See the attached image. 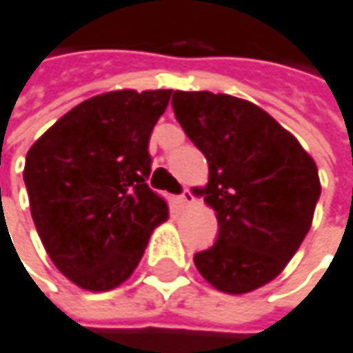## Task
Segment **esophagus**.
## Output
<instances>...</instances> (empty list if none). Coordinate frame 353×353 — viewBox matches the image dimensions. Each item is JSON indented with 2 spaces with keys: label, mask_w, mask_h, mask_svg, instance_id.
<instances>
[{
  "label": "esophagus",
  "mask_w": 353,
  "mask_h": 353,
  "mask_svg": "<svg viewBox=\"0 0 353 353\" xmlns=\"http://www.w3.org/2000/svg\"><path fill=\"white\" fill-rule=\"evenodd\" d=\"M177 199H179V205L181 208H192L196 203V197H194V194L190 190H183V194L177 197Z\"/></svg>",
  "instance_id": "34e87169"
}]
</instances>
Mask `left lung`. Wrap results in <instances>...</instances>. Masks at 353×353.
Wrapping results in <instances>:
<instances>
[{
  "label": "left lung",
  "mask_w": 353,
  "mask_h": 353,
  "mask_svg": "<svg viewBox=\"0 0 353 353\" xmlns=\"http://www.w3.org/2000/svg\"><path fill=\"white\" fill-rule=\"evenodd\" d=\"M174 114L208 159L196 196L216 212V243L194 256L223 294H248L278 278L312 228L321 185L300 141L256 103L228 94L174 92Z\"/></svg>",
  "instance_id": "obj_1"
}]
</instances>
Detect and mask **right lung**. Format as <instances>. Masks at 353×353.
I'll return each mask as SVG.
<instances>
[{"instance_id": "1", "label": "right lung", "mask_w": 353, "mask_h": 353, "mask_svg": "<svg viewBox=\"0 0 353 353\" xmlns=\"http://www.w3.org/2000/svg\"><path fill=\"white\" fill-rule=\"evenodd\" d=\"M172 90H117L75 105L28 152L23 181L55 268L88 292L128 280L168 203L150 190V135Z\"/></svg>"}]
</instances>
